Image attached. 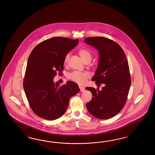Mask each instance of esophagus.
Instances as JSON below:
<instances>
[{"mask_svg": "<svg viewBox=\"0 0 155 155\" xmlns=\"http://www.w3.org/2000/svg\"><path fill=\"white\" fill-rule=\"evenodd\" d=\"M79 88H80L81 92H83V91H84V88L83 87V86H79Z\"/></svg>", "mask_w": 155, "mask_h": 155, "instance_id": "obj_1", "label": "esophagus"}]
</instances>
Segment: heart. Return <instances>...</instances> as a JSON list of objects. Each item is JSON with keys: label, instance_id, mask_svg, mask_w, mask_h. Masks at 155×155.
<instances>
[{"label": "heart", "instance_id": "b5f03b06", "mask_svg": "<svg viewBox=\"0 0 155 155\" xmlns=\"http://www.w3.org/2000/svg\"><path fill=\"white\" fill-rule=\"evenodd\" d=\"M79 54L82 59L85 62L91 60L92 55L89 51L84 48H82L79 50ZM70 57V53H68L64 58V63H66ZM68 78L71 81L76 82L78 84H84L86 80L89 78V74L85 72H81L78 71H74L68 74Z\"/></svg>", "mask_w": 155, "mask_h": 155}]
</instances>
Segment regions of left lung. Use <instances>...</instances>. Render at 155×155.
Returning a JSON list of instances; mask_svg holds the SVG:
<instances>
[{
    "instance_id": "8db88e82",
    "label": "left lung",
    "mask_w": 155,
    "mask_h": 155,
    "mask_svg": "<svg viewBox=\"0 0 155 155\" xmlns=\"http://www.w3.org/2000/svg\"><path fill=\"white\" fill-rule=\"evenodd\" d=\"M84 41L98 51L99 64L92 81L98 87H87L93 97L86 104L89 113L97 118L107 119L115 116L124 107L131 79L127 57L121 47L104 37L84 38Z\"/></svg>"
}]
</instances>
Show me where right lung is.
<instances>
[{
	"instance_id": "add662e5",
	"label": "right lung",
	"mask_w": 155,
	"mask_h": 155,
	"mask_svg": "<svg viewBox=\"0 0 155 155\" xmlns=\"http://www.w3.org/2000/svg\"><path fill=\"white\" fill-rule=\"evenodd\" d=\"M78 43V39L54 37L40 42L31 53L23 87L31 108L39 117L49 120L61 117L71 97L80 91L71 81L62 86L53 82L57 72L62 73L66 55Z\"/></svg>"
}]
</instances>
